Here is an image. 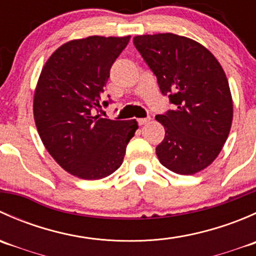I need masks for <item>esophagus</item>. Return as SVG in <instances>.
<instances>
[{
	"label": "esophagus",
	"instance_id": "obj_1",
	"mask_svg": "<svg viewBox=\"0 0 256 256\" xmlns=\"http://www.w3.org/2000/svg\"><path fill=\"white\" fill-rule=\"evenodd\" d=\"M150 118H138V125H144L146 122H148Z\"/></svg>",
	"mask_w": 256,
	"mask_h": 256
}]
</instances>
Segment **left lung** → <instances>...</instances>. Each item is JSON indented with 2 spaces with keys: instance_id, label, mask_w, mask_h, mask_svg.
<instances>
[{
  "instance_id": "8db88e82",
  "label": "left lung",
  "mask_w": 256,
  "mask_h": 256,
  "mask_svg": "<svg viewBox=\"0 0 256 256\" xmlns=\"http://www.w3.org/2000/svg\"><path fill=\"white\" fill-rule=\"evenodd\" d=\"M134 44L174 105L156 115L166 131L156 147L160 162L174 174L202 171L222 151L233 121L223 68L207 48L174 33L136 36Z\"/></svg>"
}]
</instances>
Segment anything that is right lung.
<instances>
[{"mask_svg": "<svg viewBox=\"0 0 256 256\" xmlns=\"http://www.w3.org/2000/svg\"><path fill=\"white\" fill-rule=\"evenodd\" d=\"M128 40L130 36L70 40L49 56L38 79L33 100L38 134L56 164L76 177L110 176L138 128L135 120L95 114L112 102H102L104 86Z\"/></svg>", "mask_w": 256, "mask_h": 256, "instance_id": "add662e5", "label": "right lung"}]
</instances>
